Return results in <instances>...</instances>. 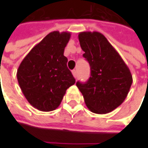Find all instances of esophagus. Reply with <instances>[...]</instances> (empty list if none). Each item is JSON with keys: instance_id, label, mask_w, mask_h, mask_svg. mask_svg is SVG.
I'll use <instances>...</instances> for the list:
<instances>
[{"instance_id": "34e87169", "label": "esophagus", "mask_w": 148, "mask_h": 148, "mask_svg": "<svg viewBox=\"0 0 148 148\" xmlns=\"http://www.w3.org/2000/svg\"><path fill=\"white\" fill-rule=\"evenodd\" d=\"M72 74H73V76H74L75 78L77 77V71H76V70H74V71H72Z\"/></svg>"}]
</instances>
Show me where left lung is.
Segmentation results:
<instances>
[{
    "label": "left lung",
    "instance_id": "obj_1",
    "mask_svg": "<svg viewBox=\"0 0 148 148\" xmlns=\"http://www.w3.org/2000/svg\"><path fill=\"white\" fill-rule=\"evenodd\" d=\"M78 39L91 74L86 82H77L76 86L90 111L109 113L127 97L132 83L130 70L101 33L82 32L78 34Z\"/></svg>",
    "mask_w": 148,
    "mask_h": 148
}]
</instances>
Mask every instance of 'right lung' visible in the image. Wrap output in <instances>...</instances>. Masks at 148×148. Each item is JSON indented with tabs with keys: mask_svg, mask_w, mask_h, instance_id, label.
Returning <instances> with one entry per match:
<instances>
[{
	"mask_svg": "<svg viewBox=\"0 0 148 148\" xmlns=\"http://www.w3.org/2000/svg\"><path fill=\"white\" fill-rule=\"evenodd\" d=\"M68 32H52L32 49L18 68L16 77L22 93L34 108L42 112L58 108L75 79L68 69L64 50Z\"/></svg>",
	"mask_w": 148,
	"mask_h": 148,
	"instance_id": "add662e5",
	"label": "right lung"
}]
</instances>
